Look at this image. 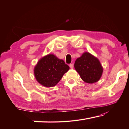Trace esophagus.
<instances>
[{
  "mask_svg": "<svg viewBox=\"0 0 129 129\" xmlns=\"http://www.w3.org/2000/svg\"><path fill=\"white\" fill-rule=\"evenodd\" d=\"M69 67H70V68L71 69H72L73 68V64H69Z\"/></svg>",
  "mask_w": 129,
  "mask_h": 129,
  "instance_id": "obj_1",
  "label": "esophagus"
}]
</instances>
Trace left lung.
Wrapping results in <instances>:
<instances>
[{"label":"left lung","instance_id":"8db88e82","mask_svg":"<svg viewBox=\"0 0 129 129\" xmlns=\"http://www.w3.org/2000/svg\"><path fill=\"white\" fill-rule=\"evenodd\" d=\"M75 68L81 79L88 83H93L101 78L103 68L98 58L85 52L76 60Z\"/></svg>","mask_w":129,"mask_h":129}]
</instances>
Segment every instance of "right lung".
Wrapping results in <instances>:
<instances>
[{
    "label": "right lung",
    "mask_w": 129,
    "mask_h": 129,
    "mask_svg": "<svg viewBox=\"0 0 129 129\" xmlns=\"http://www.w3.org/2000/svg\"><path fill=\"white\" fill-rule=\"evenodd\" d=\"M69 69L62 60L49 54L38 61L34 68V75L39 83L45 87H53Z\"/></svg>",
    "instance_id": "1"
}]
</instances>
